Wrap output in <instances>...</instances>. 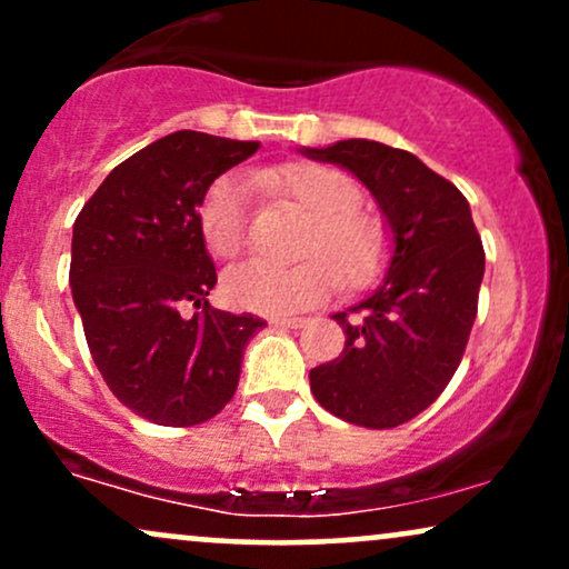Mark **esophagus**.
I'll return each mask as SVG.
<instances>
[{"mask_svg":"<svg viewBox=\"0 0 569 569\" xmlns=\"http://www.w3.org/2000/svg\"><path fill=\"white\" fill-rule=\"evenodd\" d=\"M272 323L276 326H283V329H302L307 323L305 318H291V316H283V318H272Z\"/></svg>","mask_w":569,"mask_h":569,"instance_id":"34e87169","label":"esophagus"}]
</instances>
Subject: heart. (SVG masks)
I'll use <instances>...</instances> for the list:
<instances>
[{"mask_svg":"<svg viewBox=\"0 0 569 569\" xmlns=\"http://www.w3.org/2000/svg\"><path fill=\"white\" fill-rule=\"evenodd\" d=\"M257 184L286 194L312 217L305 232V262L276 267L246 262L224 276L227 302L240 310L283 312L321 305L345 283L363 286L380 272L385 262V227L371 213L356 208L358 189L337 168L302 162V166L264 168L253 173ZM246 184L234 173H224L208 184L198 202V227L202 243L217 259L238 257L246 243ZM340 270L337 271L336 267Z\"/></svg>","mask_w":569,"mask_h":569,"instance_id":"obj_1","label":"heart"}]
</instances>
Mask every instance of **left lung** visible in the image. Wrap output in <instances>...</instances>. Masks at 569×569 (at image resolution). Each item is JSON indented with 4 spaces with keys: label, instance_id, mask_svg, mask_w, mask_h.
Wrapping results in <instances>:
<instances>
[{
    "label": "left lung",
    "instance_id": "obj_1",
    "mask_svg": "<svg viewBox=\"0 0 569 569\" xmlns=\"http://www.w3.org/2000/svg\"><path fill=\"white\" fill-rule=\"evenodd\" d=\"M302 154L358 176L393 232L388 276L337 312L345 350L310 371V390L352 426H403L441 396L471 337L485 278L471 206L452 181L388 143L348 139Z\"/></svg>",
    "mask_w": 569,
    "mask_h": 569
}]
</instances>
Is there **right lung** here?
I'll list each match as a JSON object with an SVG mask.
<instances>
[{
  "label": "right lung",
  "instance_id": "obj_1",
  "mask_svg": "<svg viewBox=\"0 0 569 569\" xmlns=\"http://www.w3.org/2000/svg\"><path fill=\"white\" fill-rule=\"evenodd\" d=\"M257 149L176 130L120 162L74 221L69 283L90 356L143 420L189 428L219 415L248 339L267 326L208 305L217 267L198 227L208 184ZM187 306L203 310L189 319Z\"/></svg>",
  "mask_w": 569,
  "mask_h": 569
}]
</instances>
